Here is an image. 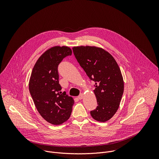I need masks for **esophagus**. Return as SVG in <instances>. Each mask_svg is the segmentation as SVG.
I'll return each instance as SVG.
<instances>
[{
  "mask_svg": "<svg viewBox=\"0 0 159 159\" xmlns=\"http://www.w3.org/2000/svg\"><path fill=\"white\" fill-rule=\"evenodd\" d=\"M83 98H84V94H80L78 96V99H80V100L82 99Z\"/></svg>",
  "mask_w": 159,
  "mask_h": 159,
  "instance_id": "1",
  "label": "esophagus"
}]
</instances>
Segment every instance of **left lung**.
Masks as SVG:
<instances>
[{
  "label": "left lung",
  "instance_id": "left-lung-1",
  "mask_svg": "<svg viewBox=\"0 0 159 159\" xmlns=\"http://www.w3.org/2000/svg\"><path fill=\"white\" fill-rule=\"evenodd\" d=\"M72 50L87 76L96 82L94 93L98 105L90 115L98 121L106 122L116 112L123 94L120 67L112 56L101 48L80 46Z\"/></svg>",
  "mask_w": 159,
  "mask_h": 159
}]
</instances>
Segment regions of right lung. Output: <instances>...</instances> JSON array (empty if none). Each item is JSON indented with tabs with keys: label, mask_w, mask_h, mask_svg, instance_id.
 <instances>
[{
	"label": "right lung",
	"mask_w": 159,
	"mask_h": 159,
	"mask_svg": "<svg viewBox=\"0 0 159 159\" xmlns=\"http://www.w3.org/2000/svg\"><path fill=\"white\" fill-rule=\"evenodd\" d=\"M70 48L52 47L44 52L36 62L30 79L29 89L34 105L42 118L58 125L70 116L74 99L61 94L58 66L66 56L72 55Z\"/></svg>",
	"instance_id": "1"
}]
</instances>
